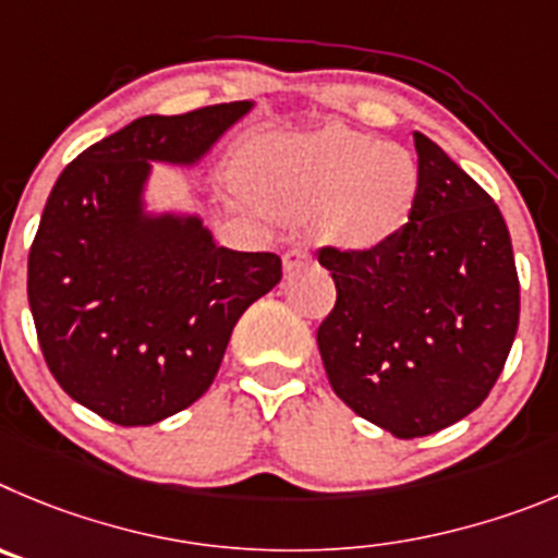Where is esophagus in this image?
I'll list each match as a JSON object with an SVG mask.
<instances>
[{
	"label": "esophagus",
	"instance_id": "esophagus-1",
	"mask_svg": "<svg viewBox=\"0 0 558 558\" xmlns=\"http://www.w3.org/2000/svg\"><path fill=\"white\" fill-rule=\"evenodd\" d=\"M305 264H311V253H305V250L294 247V250H289V253L283 255V269H286V275L298 272V269L305 267Z\"/></svg>",
	"mask_w": 558,
	"mask_h": 558
}]
</instances>
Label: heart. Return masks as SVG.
I'll list each match as a JSON object with an SVG mask.
<instances>
[{
    "label": "heart",
    "instance_id": "b5f03b06",
    "mask_svg": "<svg viewBox=\"0 0 558 558\" xmlns=\"http://www.w3.org/2000/svg\"><path fill=\"white\" fill-rule=\"evenodd\" d=\"M242 185L275 217H316L328 242L364 253L403 228L420 172L405 149L348 128H323L258 138L242 158Z\"/></svg>",
    "mask_w": 558,
    "mask_h": 558
}]
</instances>
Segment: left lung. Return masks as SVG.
Wrapping results in <instances>:
<instances>
[{"label":"left lung","instance_id":"8db88e82","mask_svg":"<svg viewBox=\"0 0 558 558\" xmlns=\"http://www.w3.org/2000/svg\"><path fill=\"white\" fill-rule=\"evenodd\" d=\"M409 222L364 253L319 250L336 305L316 330L330 386L398 439L478 409L509 359L520 280L495 199L428 135L414 133Z\"/></svg>","mask_w":558,"mask_h":558}]
</instances>
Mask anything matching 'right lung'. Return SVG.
Wrapping results in <instances>:
<instances>
[{
    "label": "right lung",
    "instance_id": "add662e5",
    "mask_svg": "<svg viewBox=\"0 0 558 558\" xmlns=\"http://www.w3.org/2000/svg\"><path fill=\"white\" fill-rule=\"evenodd\" d=\"M253 110L225 102L142 117L54 183L27 260L49 373L110 423L155 425L214 384L239 316L280 283L275 253L219 247L197 214H153V163L194 167Z\"/></svg>",
    "mask_w": 558,
    "mask_h": 558
}]
</instances>
